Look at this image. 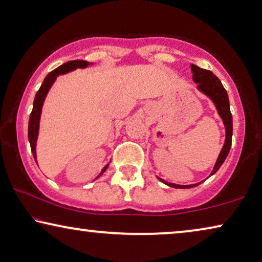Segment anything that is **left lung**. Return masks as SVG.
Segmentation results:
<instances>
[{"instance_id": "1", "label": "left lung", "mask_w": 262, "mask_h": 262, "mask_svg": "<svg viewBox=\"0 0 262 262\" xmlns=\"http://www.w3.org/2000/svg\"><path fill=\"white\" fill-rule=\"evenodd\" d=\"M190 69H192L193 73V81L195 83H198V89L201 93H204L205 95L209 97L210 100L213 101L214 104L217 109L219 115L221 116L222 121H224L225 128H226V140L225 144L222 147L220 151V155L216 160L215 166H214L213 171L210 175L215 174L216 171L220 168L222 163L227 158L229 153V149H231L232 146V135H233V119H232V113L231 108H229V100H228V94L226 92V89L222 85L221 81L217 79V77L214 75V74L210 72V70L202 69L195 64H190ZM209 175V177H210ZM160 181H162L166 185L169 187H173V188H192V187L199 186L201 182L195 183V185H188V186H181V185H175V183L167 182L162 179L158 178Z\"/></svg>"}]
</instances>
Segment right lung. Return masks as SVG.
<instances>
[{
  "instance_id": "obj_1",
  "label": "right lung",
  "mask_w": 262,
  "mask_h": 262,
  "mask_svg": "<svg viewBox=\"0 0 262 262\" xmlns=\"http://www.w3.org/2000/svg\"><path fill=\"white\" fill-rule=\"evenodd\" d=\"M87 66H89V62L82 61V60L69 61V62H67V63H63L62 66H60V67L54 69L53 72H50L48 75L46 76L43 83L41 84L40 89H38L36 95H35L33 111H31V114L29 116V124H28V139L30 142L31 153H33V155H34L35 161H36V141H37V135H38V127H40L42 106H43L45 99H46L47 94H48V92H49L50 87H52V84L55 82L56 77L58 75H61V74L72 72V70L76 69V68H85ZM36 163H37V161H36ZM107 167H108V165L104 167L97 178H100L101 175L103 174V171L107 169Z\"/></svg>"
}]
</instances>
